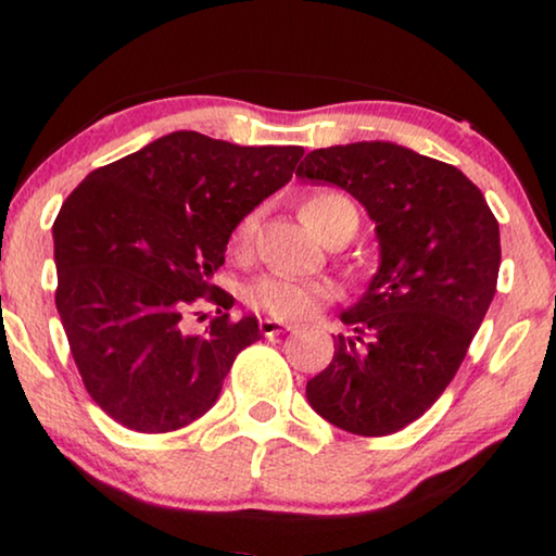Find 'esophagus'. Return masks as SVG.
Listing matches in <instances>:
<instances>
[{"instance_id":"obj_1","label":"esophagus","mask_w":556,"mask_h":556,"mask_svg":"<svg viewBox=\"0 0 556 556\" xmlns=\"http://www.w3.org/2000/svg\"><path fill=\"white\" fill-rule=\"evenodd\" d=\"M293 326L286 321H278V318H261V333L263 337H278V333L291 331Z\"/></svg>"}]
</instances>
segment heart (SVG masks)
Returning <instances> with one entry per match:
<instances>
[{
  "mask_svg": "<svg viewBox=\"0 0 556 556\" xmlns=\"http://www.w3.org/2000/svg\"><path fill=\"white\" fill-rule=\"evenodd\" d=\"M301 217L324 242L337 240L339 235L354 238L359 227V212L354 202L333 189H318L308 194L301 204ZM257 210L248 212L238 219L230 235V250L238 257L253 253V242L257 232ZM333 299V288L326 280L291 278V276H263L245 288V303L253 311L278 318V321H301L321 311Z\"/></svg>",
  "mask_w": 556,
  "mask_h": 556,
  "instance_id": "heart-1",
  "label": "heart"
}]
</instances>
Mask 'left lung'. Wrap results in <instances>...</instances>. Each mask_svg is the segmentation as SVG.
Listing matches in <instances>:
<instances>
[{"mask_svg":"<svg viewBox=\"0 0 556 556\" xmlns=\"http://www.w3.org/2000/svg\"><path fill=\"white\" fill-rule=\"evenodd\" d=\"M295 174L356 197L382 250L364 299L341 314L352 337L333 339L306 397L352 435H392L435 405L466 359L496 293L498 223L460 169L390 141L316 149Z\"/></svg>","mask_w":556,"mask_h":556,"instance_id":"obj_1","label":"left lung"}]
</instances>
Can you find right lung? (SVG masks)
Wrapping results in <instances>:
<instances>
[{
	"mask_svg": "<svg viewBox=\"0 0 556 556\" xmlns=\"http://www.w3.org/2000/svg\"><path fill=\"white\" fill-rule=\"evenodd\" d=\"M301 156L174 131L98 166L63 202L55 306L83 384L118 425L194 422L235 356L261 339L255 316L230 318L235 299L210 280L238 219L288 185ZM197 300L218 306L202 334L186 329Z\"/></svg>",
	"mask_w": 556,
	"mask_h": 556,
	"instance_id": "obj_1",
	"label": "right lung"
}]
</instances>
